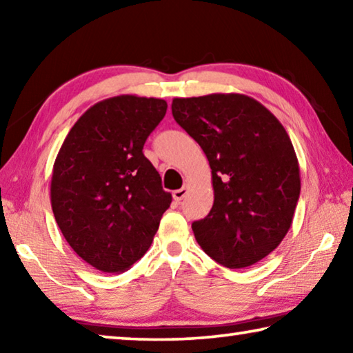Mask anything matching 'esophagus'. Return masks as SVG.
I'll use <instances>...</instances> for the list:
<instances>
[{
    "label": "esophagus",
    "mask_w": 353,
    "mask_h": 353,
    "mask_svg": "<svg viewBox=\"0 0 353 353\" xmlns=\"http://www.w3.org/2000/svg\"><path fill=\"white\" fill-rule=\"evenodd\" d=\"M188 193V187H182L181 190H176L174 193H172V198H174L176 202H181L185 196Z\"/></svg>",
    "instance_id": "34e87169"
}]
</instances>
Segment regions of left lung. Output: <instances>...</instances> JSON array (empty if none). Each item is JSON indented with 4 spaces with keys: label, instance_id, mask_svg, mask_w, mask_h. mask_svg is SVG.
I'll list each match as a JSON object with an SVG mask.
<instances>
[{
    "label": "left lung",
    "instance_id": "left-lung-1",
    "mask_svg": "<svg viewBox=\"0 0 353 353\" xmlns=\"http://www.w3.org/2000/svg\"><path fill=\"white\" fill-rule=\"evenodd\" d=\"M171 109L212 168L214 201L191 224L196 241L230 270L255 265L288 234L301 194L288 134L265 105L240 93L174 98Z\"/></svg>",
    "mask_w": 353,
    "mask_h": 353
}]
</instances>
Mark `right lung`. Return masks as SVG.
<instances>
[{
  "label": "right lung",
  "instance_id": "obj_1",
  "mask_svg": "<svg viewBox=\"0 0 353 353\" xmlns=\"http://www.w3.org/2000/svg\"><path fill=\"white\" fill-rule=\"evenodd\" d=\"M168 104L119 94L99 101L63 140L51 177V207L71 249L98 271L129 270L151 246L171 193L143 154Z\"/></svg>",
  "mask_w": 353,
  "mask_h": 353
}]
</instances>
